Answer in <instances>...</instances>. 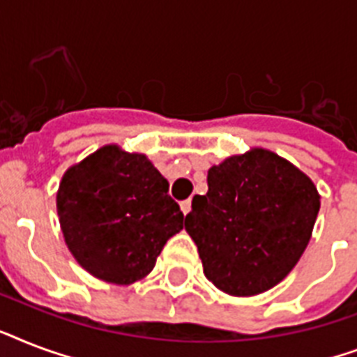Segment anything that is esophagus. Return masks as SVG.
Segmentation results:
<instances>
[{"instance_id":"obj_1","label":"esophagus","mask_w":357,"mask_h":357,"mask_svg":"<svg viewBox=\"0 0 357 357\" xmlns=\"http://www.w3.org/2000/svg\"><path fill=\"white\" fill-rule=\"evenodd\" d=\"M190 204H192L190 200H183L181 204H179V206H181V211H183V215H187V213L190 211Z\"/></svg>"}]
</instances>
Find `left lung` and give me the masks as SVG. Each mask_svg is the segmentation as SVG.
<instances>
[{
	"label": "left lung",
	"mask_w": 357,
	"mask_h": 357,
	"mask_svg": "<svg viewBox=\"0 0 357 357\" xmlns=\"http://www.w3.org/2000/svg\"><path fill=\"white\" fill-rule=\"evenodd\" d=\"M207 187L185 218L206 278L234 296L274 287L310 243L321 207L313 181L276 153L252 150L209 168Z\"/></svg>",
	"instance_id": "1"
}]
</instances>
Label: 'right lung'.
<instances>
[{"mask_svg":"<svg viewBox=\"0 0 357 357\" xmlns=\"http://www.w3.org/2000/svg\"><path fill=\"white\" fill-rule=\"evenodd\" d=\"M57 213L77 263L120 285L144 278L168 238L183 229L167 179L144 155L116 146H103L64 174Z\"/></svg>","mask_w":357,"mask_h":357,"instance_id":"right-lung-1","label":"right lung"}]
</instances>
